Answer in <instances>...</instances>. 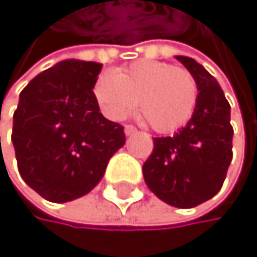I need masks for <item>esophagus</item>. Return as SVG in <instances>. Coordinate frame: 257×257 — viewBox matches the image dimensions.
<instances>
[{"label":"esophagus","mask_w":257,"mask_h":257,"mask_svg":"<svg viewBox=\"0 0 257 257\" xmlns=\"http://www.w3.org/2000/svg\"><path fill=\"white\" fill-rule=\"evenodd\" d=\"M123 132H125V135H127V137H130V135H134V134H135L137 128H135L134 125H125V127H123Z\"/></svg>","instance_id":"obj_1"}]
</instances>
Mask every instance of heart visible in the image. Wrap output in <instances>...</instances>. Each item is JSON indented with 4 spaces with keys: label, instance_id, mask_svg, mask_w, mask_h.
<instances>
[{
    "label": "heart",
    "instance_id": "b5f03b06",
    "mask_svg": "<svg viewBox=\"0 0 257 257\" xmlns=\"http://www.w3.org/2000/svg\"><path fill=\"white\" fill-rule=\"evenodd\" d=\"M101 112L119 120L140 104L151 127L170 134L186 125L199 100L194 76L165 62L138 60L116 73H103L93 85Z\"/></svg>",
    "mask_w": 257,
    "mask_h": 257
}]
</instances>
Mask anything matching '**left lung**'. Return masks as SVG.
<instances>
[{
  "label": "left lung",
  "mask_w": 257,
  "mask_h": 257,
  "mask_svg": "<svg viewBox=\"0 0 257 257\" xmlns=\"http://www.w3.org/2000/svg\"><path fill=\"white\" fill-rule=\"evenodd\" d=\"M199 87V100L187 125L173 137L154 138L143 165L148 187L176 208H194L222 187L232 160L230 104L218 81L194 58L178 55Z\"/></svg>",
  "instance_id": "1"
}]
</instances>
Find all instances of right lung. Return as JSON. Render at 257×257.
Instances as JSON below:
<instances>
[{
  "mask_svg": "<svg viewBox=\"0 0 257 257\" xmlns=\"http://www.w3.org/2000/svg\"><path fill=\"white\" fill-rule=\"evenodd\" d=\"M100 71L101 63L63 60L20 92L12 125L19 172L49 202L89 194L125 145L123 127L104 117L93 97Z\"/></svg>",
  "mask_w": 257,
  "mask_h": 257,
  "instance_id": "obj_1",
  "label": "right lung"
}]
</instances>
